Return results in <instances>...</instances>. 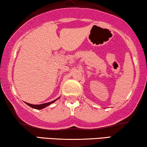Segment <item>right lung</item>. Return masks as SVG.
<instances>
[{"instance_id":"add662e5","label":"right lung","mask_w":147,"mask_h":147,"mask_svg":"<svg viewBox=\"0 0 147 147\" xmlns=\"http://www.w3.org/2000/svg\"><path fill=\"white\" fill-rule=\"evenodd\" d=\"M59 98H58L57 99H56L55 100H53V101L50 102H47V103H45V104H29V103H27V102H25L26 104H27L28 106H29L30 107L33 108H35V109H37V110H40V109H43V108L47 107V106L50 105V104L53 103L54 102H55L56 100L59 99Z\"/></svg>"}]
</instances>
